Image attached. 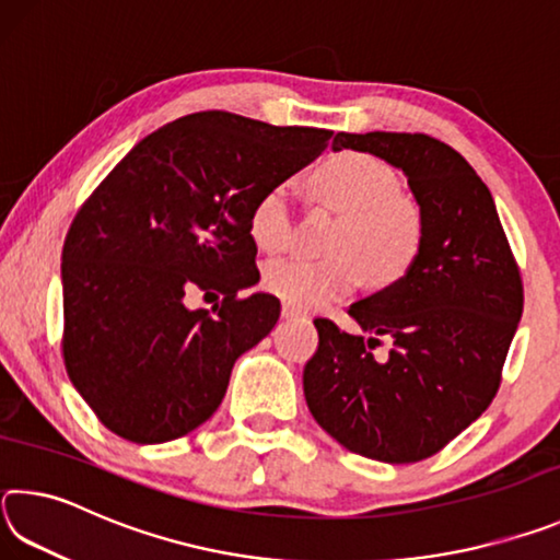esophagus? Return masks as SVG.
<instances>
[{
  "instance_id": "1",
  "label": "esophagus",
  "mask_w": 560,
  "mask_h": 560,
  "mask_svg": "<svg viewBox=\"0 0 560 560\" xmlns=\"http://www.w3.org/2000/svg\"><path fill=\"white\" fill-rule=\"evenodd\" d=\"M281 316L283 318H299L301 316V311L299 308H293V306H289V303H283V308H281Z\"/></svg>"
}]
</instances>
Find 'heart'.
I'll list each match as a JSON object with an SVG mask.
<instances>
[{"mask_svg":"<svg viewBox=\"0 0 560 560\" xmlns=\"http://www.w3.org/2000/svg\"><path fill=\"white\" fill-rule=\"evenodd\" d=\"M318 200L346 214L334 242L338 257L279 259L264 269L271 293L299 311L324 308L368 279L390 283L412 267L422 244V214L397 192V177L383 160L365 153L330 155L314 175ZM249 230L264 252H287L293 240L291 189L273 185L254 205Z\"/></svg>","mask_w":560,"mask_h":560,"instance_id":"obj_1","label":"heart"}]
</instances>
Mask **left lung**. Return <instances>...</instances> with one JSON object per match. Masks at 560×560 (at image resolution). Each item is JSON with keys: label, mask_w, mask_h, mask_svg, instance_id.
I'll return each mask as SVG.
<instances>
[{"label": "left lung", "mask_w": 560, "mask_h": 560, "mask_svg": "<svg viewBox=\"0 0 560 560\" xmlns=\"http://www.w3.org/2000/svg\"><path fill=\"white\" fill-rule=\"evenodd\" d=\"M400 170L422 214V244L400 281L355 301L363 334L316 318L303 368L314 420L346 450L387 464L438 454L487 410L524 311L518 267L494 197L457 150L422 132H338ZM385 335V361L372 348Z\"/></svg>", "instance_id": "obj_1"}]
</instances>
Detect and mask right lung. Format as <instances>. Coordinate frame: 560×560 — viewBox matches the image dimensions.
<instances>
[{
  "label": "right lung",
  "instance_id": "obj_1",
  "mask_svg": "<svg viewBox=\"0 0 560 560\" xmlns=\"http://www.w3.org/2000/svg\"><path fill=\"white\" fill-rule=\"evenodd\" d=\"M334 130L202 110L150 132L75 214L61 254L63 363L118 438L160 444L210 420L236 358L277 326L257 291L259 197L308 165ZM225 301L189 312L184 293Z\"/></svg>",
  "mask_w": 560,
  "mask_h": 560
}]
</instances>
